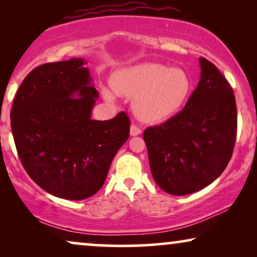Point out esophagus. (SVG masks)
Returning a JSON list of instances; mask_svg holds the SVG:
<instances>
[{"mask_svg": "<svg viewBox=\"0 0 257 257\" xmlns=\"http://www.w3.org/2000/svg\"><path fill=\"white\" fill-rule=\"evenodd\" d=\"M140 133H142V128H140L139 126L131 125V128H130V135H131L132 137H136V136H139Z\"/></svg>", "mask_w": 257, "mask_h": 257, "instance_id": "34e87169", "label": "esophagus"}]
</instances>
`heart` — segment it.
Masks as SVG:
<instances>
[{
    "label": "heart",
    "mask_w": 257,
    "mask_h": 257,
    "mask_svg": "<svg viewBox=\"0 0 257 257\" xmlns=\"http://www.w3.org/2000/svg\"><path fill=\"white\" fill-rule=\"evenodd\" d=\"M115 93L133 98V110L146 122H159L178 113L189 98L192 82L182 69L145 63L119 71L111 79ZM107 100L113 99L108 90Z\"/></svg>",
    "instance_id": "b5f03b06"
}]
</instances>
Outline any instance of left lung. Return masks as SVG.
Here are the masks:
<instances>
[{
	"mask_svg": "<svg viewBox=\"0 0 257 257\" xmlns=\"http://www.w3.org/2000/svg\"><path fill=\"white\" fill-rule=\"evenodd\" d=\"M200 66V82L185 107L143 135L154 181L172 195L212 184L227 167L236 140L234 91L213 63L201 57Z\"/></svg>",
	"mask_w": 257,
	"mask_h": 257,
	"instance_id": "1",
	"label": "left lung"
}]
</instances>
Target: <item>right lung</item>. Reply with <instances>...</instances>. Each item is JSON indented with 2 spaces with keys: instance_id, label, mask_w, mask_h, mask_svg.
Wrapping results in <instances>:
<instances>
[{
  "instance_id": "obj_1",
  "label": "right lung",
  "mask_w": 257,
  "mask_h": 257,
  "mask_svg": "<svg viewBox=\"0 0 257 257\" xmlns=\"http://www.w3.org/2000/svg\"><path fill=\"white\" fill-rule=\"evenodd\" d=\"M84 64L71 58L37 66L21 84L10 112L24 170L45 192L68 200L99 191L130 136L125 112L110 120L91 119L98 91Z\"/></svg>"
}]
</instances>
